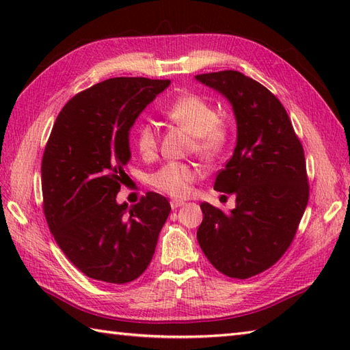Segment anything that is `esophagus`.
Instances as JSON below:
<instances>
[{
    "instance_id": "1",
    "label": "esophagus",
    "mask_w": 350,
    "mask_h": 350,
    "mask_svg": "<svg viewBox=\"0 0 350 350\" xmlns=\"http://www.w3.org/2000/svg\"><path fill=\"white\" fill-rule=\"evenodd\" d=\"M170 204H171V209H177V207H180V206H183L185 203L182 202V200H171V202H170Z\"/></svg>"
}]
</instances>
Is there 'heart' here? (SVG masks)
<instances>
[{"label": "heart", "instance_id": "b5f03b06", "mask_svg": "<svg viewBox=\"0 0 350 350\" xmlns=\"http://www.w3.org/2000/svg\"><path fill=\"white\" fill-rule=\"evenodd\" d=\"M168 120L189 132L194 141L192 148L204 159L215 161L224 154L232 139V129L226 120L218 118L217 109L206 98L185 93L163 109ZM135 146L139 154L148 159L158 150V135L152 124H139L135 132ZM198 170L185 162H167L152 176V185L163 194L183 198L197 180Z\"/></svg>", "mask_w": 350, "mask_h": 350}]
</instances>
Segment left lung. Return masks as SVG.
<instances>
[{
	"label": "left lung",
	"mask_w": 350,
	"mask_h": 350,
	"mask_svg": "<svg viewBox=\"0 0 350 350\" xmlns=\"http://www.w3.org/2000/svg\"><path fill=\"white\" fill-rule=\"evenodd\" d=\"M200 83L232 103L237 141L213 188L236 197L228 213L202 203L197 239L217 269L245 280L269 269L293 242L310 187L306 156L287 111L252 78L237 70L202 73Z\"/></svg>",
	"instance_id": "1"
}]
</instances>
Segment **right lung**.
Here are the masks:
<instances>
[{"label": "right lung", "instance_id": "obj_1", "mask_svg": "<svg viewBox=\"0 0 350 350\" xmlns=\"http://www.w3.org/2000/svg\"><path fill=\"white\" fill-rule=\"evenodd\" d=\"M170 79L111 78L73 96L58 114L42 158L43 212L52 236L93 280L124 284L150 265L168 200L147 192L118 204L129 131Z\"/></svg>", "mask_w": 350, "mask_h": 350}]
</instances>
